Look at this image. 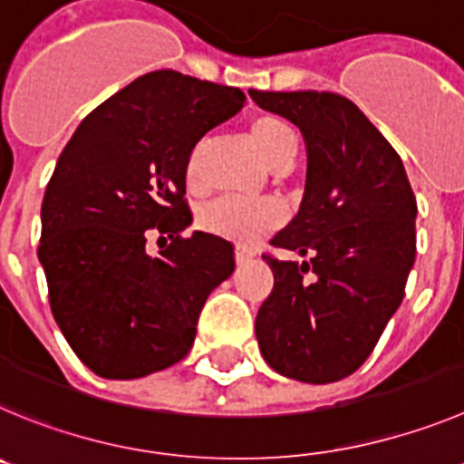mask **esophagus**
<instances>
[{"instance_id":"obj_1","label":"esophagus","mask_w":464,"mask_h":464,"mask_svg":"<svg viewBox=\"0 0 464 464\" xmlns=\"http://www.w3.org/2000/svg\"><path fill=\"white\" fill-rule=\"evenodd\" d=\"M249 258H252V252H247L245 247H236V263H237V266H240V263H245V261H249Z\"/></svg>"}]
</instances>
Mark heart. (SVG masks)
<instances>
[{
  "mask_svg": "<svg viewBox=\"0 0 464 464\" xmlns=\"http://www.w3.org/2000/svg\"><path fill=\"white\" fill-rule=\"evenodd\" d=\"M249 136L266 164L273 170L289 169L298 152V133L279 115H258L249 122ZM206 140L191 148L187 157V182L201 187ZM282 224V208L275 201H240V198H217L198 212V227L240 245H254Z\"/></svg>",
  "mask_w": 464,
  "mask_h": 464,
  "instance_id": "heart-1",
  "label": "heart"
}]
</instances>
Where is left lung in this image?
Instances as JSON below:
<instances>
[{"instance_id": "8db88e82", "label": "left lung", "mask_w": 464, "mask_h": 464, "mask_svg": "<svg viewBox=\"0 0 464 464\" xmlns=\"http://www.w3.org/2000/svg\"><path fill=\"white\" fill-rule=\"evenodd\" d=\"M249 97L291 120L307 145L300 210L270 240L304 261L263 254L275 286L256 314L258 346L284 377L340 382L372 353L402 303L416 258V196L393 145L342 94Z\"/></svg>"}]
</instances>
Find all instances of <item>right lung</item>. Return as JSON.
I'll return each instance as SVG.
<instances>
[{
	"label": "right lung",
	"instance_id": "1",
	"mask_svg": "<svg viewBox=\"0 0 464 464\" xmlns=\"http://www.w3.org/2000/svg\"><path fill=\"white\" fill-rule=\"evenodd\" d=\"M245 106L237 87L173 69L145 73L78 124L41 206L39 261L50 310L76 356L103 379H139L189 353L233 245L194 231L187 157ZM160 235V255L147 240Z\"/></svg>",
	"mask_w": 464,
	"mask_h": 464
}]
</instances>
